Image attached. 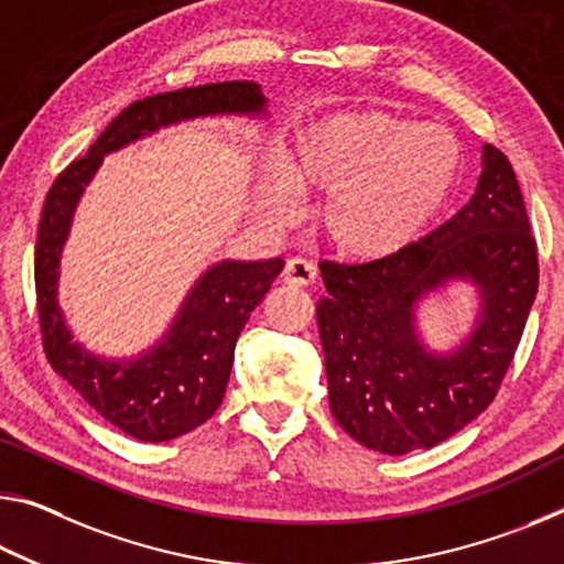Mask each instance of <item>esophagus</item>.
Returning a JSON list of instances; mask_svg holds the SVG:
<instances>
[{"label":"esophagus","instance_id":"34e87169","mask_svg":"<svg viewBox=\"0 0 564 564\" xmlns=\"http://www.w3.org/2000/svg\"><path fill=\"white\" fill-rule=\"evenodd\" d=\"M281 279L291 285H308L316 281V268L314 263H308L306 258H291L283 268Z\"/></svg>","mask_w":564,"mask_h":564}]
</instances>
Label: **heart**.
<instances>
[{"instance_id": "1", "label": "heart", "mask_w": 564, "mask_h": 564, "mask_svg": "<svg viewBox=\"0 0 564 564\" xmlns=\"http://www.w3.org/2000/svg\"><path fill=\"white\" fill-rule=\"evenodd\" d=\"M462 145L440 122L344 110L303 128L258 183V210L275 223L296 193L328 191L321 228L344 256L379 261L422 238L457 185Z\"/></svg>"}]
</instances>
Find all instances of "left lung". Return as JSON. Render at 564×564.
Wrapping results in <instances>:
<instances>
[{"label":"left lung","mask_w":564,"mask_h":564,"mask_svg":"<svg viewBox=\"0 0 564 564\" xmlns=\"http://www.w3.org/2000/svg\"><path fill=\"white\" fill-rule=\"evenodd\" d=\"M316 318L328 404L366 449H432L497 397L538 296V243L507 155L481 148L477 191L457 216L394 256L321 263ZM454 280L480 293L476 328L454 352H429L415 303Z\"/></svg>","instance_id":"left-lung-1"}]
</instances>
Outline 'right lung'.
<instances>
[{
    "mask_svg": "<svg viewBox=\"0 0 564 564\" xmlns=\"http://www.w3.org/2000/svg\"><path fill=\"white\" fill-rule=\"evenodd\" d=\"M265 112L261 85L248 79L145 97L124 107L87 155L62 170L44 200L34 248L44 354L97 414L140 442L175 440L216 414L226 397L240 330L283 271V258L216 263L193 285L165 336L150 351L132 359H102L75 341L57 303V268L75 208L107 153L183 120L213 115L265 118Z\"/></svg>",
    "mask_w": 564,
    "mask_h": 564,
    "instance_id": "obj_1",
    "label": "right lung"
}]
</instances>
